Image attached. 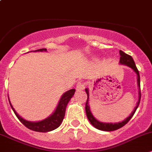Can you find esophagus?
<instances>
[{
  "instance_id": "esophagus-1",
  "label": "esophagus",
  "mask_w": 152,
  "mask_h": 152,
  "mask_svg": "<svg viewBox=\"0 0 152 152\" xmlns=\"http://www.w3.org/2000/svg\"><path fill=\"white\" fill-rule=\"evenodd\" d=\"M85 88V84L83 83H79L76 86V89L77 91H81V90H83Z\"/></svg>"
}]
</instances>
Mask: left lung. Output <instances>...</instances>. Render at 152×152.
Masks as SVG:
<instances>
[{
  "instance_id": "left-lung-1",
  "label": "left lung",
  "mask_w": 152,
  "mask_h": 152,
  "mask_svg": "<svg viewBox=\"0 0 152 152\" xmlns=\"http://www.w3.org/2000/svg\"><path fill=\"white\" fill-rule=\"evenodd\" d=\"M119 53H120V61L119 63L121 64H124L126 65V66H130V68L133 69L135 73L137 74V86L139 87V100L138 102L137 103V106H136L135 109L133 112H132L131 114L128 116L126 119H124V121H121V122H118V123H104V122H100L98 120L95 118L94 117L93 114L91 113L90 110V107H89V104H88V100H89V93H88V89L86 88V91L88 95V98H87V101L86 103V115H87V118H88L89 121L91 122V124L94 126V127H95V128L98 129V130H103V131H113V130H118V129L121 128L123 126L125 125L129 121H130L131 118L133 117V115L135 113L136 110L138 108L139 104H140V99H141V91H140V73H139L138 69H137V66H136L135 62H134V59L132 58L130 55H127V54L124 53V52H122L121 50L119 51Z\"/></svg>"
}]
</instances>
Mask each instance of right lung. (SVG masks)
Listing matches in <instances>:
<instances>
[{
    "label": "right lung",
    "mask_w": 152,
    "mask_h": 152,
    "mask_svg": "<svg viewBox=\"0 0 152 152\" xmlns=\"http://www.w3.org/2000/svg\"><path fill=\"white\" fill-rule=\"evenodd\" d=\"M34 52H46V49H37V50H35ZM75 91H76L75 89H70V90L65 92L63 95L61 96V97L60 101H59L58 104L57 106V108L55 110V112L49 117L46 118V119H44V120L40 121H34H34H28L25 120V119L22 118L21 116H19L17 114V113L15 111L13 107H12L10 100L9 102L10 104L11 108L13 110L14 113L16 115V117L18 118V120L25 127H28L30 130H34V131L45 133V132L52 131V130L58 128L61 125V124L63 121L64 118L66 105H67V103H69L70 99L73 96Z\"/></svg>",
    "instance_id": "right-lung-1"
}]
</instances>
